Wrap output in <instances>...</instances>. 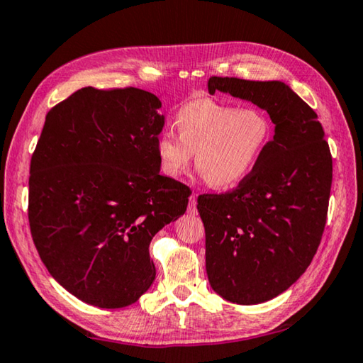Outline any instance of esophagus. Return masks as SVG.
Instances as JSON below:
<instances>
[{
  "label": "esophagus",
  "instance_id": "1",
  "mask_svg": "<svg viewBox=\"0 0 363 363\" xmlns=\"http://www.w3.org/2000/svg\"><path fill=\"white\" fill-rule=\"evenodd\" d=\"M187 213L189 214H196V195H190L189 199V206H187Z\"/></svg>",
  "mask_w": 363,
  "mask_h": 363
}]
</instances>
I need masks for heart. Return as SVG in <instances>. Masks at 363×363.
Returning <instances> with one entry per match:
<instances>
[{"instance_id":"b5f03b06","label":"heart","mask_w":363,"mask_h":363,"mask_svg":"<svg viewBox=\"0 0 363 363\" xmlns=\"http://www.w3.org/2000/svg\"><path fill=\"white\" fill-rule=\"evenodd\" d=\"M174 123L179 136L164 131L157 140L160 168L168 177H179L195 153V168L213 189L240 184L272 139V123L264 110L213 99L187 102L176 112Z\"/></svg>"}]
</instances>
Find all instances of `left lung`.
Wrapping results in <instances>:
<instances>
[{
	"mask_svg": "<svg viewBox=\"0 0 363 363\" xmlns=\"http://www.w3.org/2000/svg\"><path fill=\"white\" fill-rule=\"evenodd\" d=\"M208 91L253 102L275 125L259 163L224 194L199 196L206 274L219 296L259 304L309 267L327 223L333 162L317 113L281 82L211 77Z\"/></svg>",
	"mask_w": 363,
	"mask_h": 363,
	"instance_id": "obj_1",
	"label": "left lung"
}]
</instances>
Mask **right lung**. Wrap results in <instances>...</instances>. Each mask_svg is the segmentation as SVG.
I'll list each match as a JSON object with an SVG mask.
<instances>
[{"label":"right lung","mask_w":363,"mask_h":363,"mask_svg":"<svg viewBox=\"0 0 363 363\" xmlns=\"http://www.w3.org/2000/svg\"><path fill=\"white\" fill-rule=\"evenodd\" d=\"M158 97L82 88L52 107L30 162L28 223L54 280L102 309L155 280L149 245L187 210L190 189L160 174Z\"/></svg>","instance_id":"right-lung-1"}]
</instances>
